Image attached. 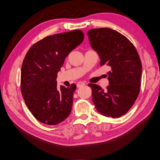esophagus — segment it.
Instances as JSON below:
<instances>
[{
    "mask_svg": "<svg viewBox=\"0 0 160 160\" xmlns=\"http://www.w3.org/2000/svg\"><path fill=\"white\" fill-rule=\"evenodd\" d=\"M86 84V83H84V82H78V83H77V87L78 88H79V87H81V86H84Z\"/></svg>",
    "mask_w": 160,
    "mask_h": 160,
    "instance_id": "esophagus-1",
    "label": "esophagus"
}]
</instances>
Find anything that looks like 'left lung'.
<instances>
[{
    "mask_svg": "<svg viewBox=\"0 0 160 160\" xmlns=\"http://www.w3.org/2000/svg\"><path fill=\"white\" fill-rule=\"evenodd\" d=\"M90 44L106 65L109 85L106 90L94 83L92 100L98 112L112 118L123 116L131 108L140 92L142 64L134 45L122 34L111 28L91 29L87 32Z\"/></svg>",
    "mask_w": 160,
    "mask_h": 160,
    "instance_id": "left-lung-1",
    "label": "left lung"
}]
</instances>
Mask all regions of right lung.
<instances>
[{
  "mask_svg": "<svg viewBox=\"0 0 160 160\" xmlns=\"http://www.w3.org/2000/svg\"><path fill=\"white\" fill-rule=\"evenodd\" d=\"M83 38L80 30L55 34L38 41L26 54L21 69V92L28 109L42 123L59 124L72 111L77 86L57 87V73Z\"/></svg>",
  "mask_w": 160,
  "mask_h": 160,
  "instance_id": "obj_1",
  "label": "right lung"
}]
</instances>
